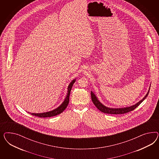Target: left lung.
<instances>
[{"instance_id": "left-lung-1", "label": "left lung", "mask_w": 159, "mask_h": 159, "mask_svg": "<svg viewBox=\"0 0 159 159\" xmlns=\"http://www.w3.org/2000/svg\"><path fill=\"white\" fill-rule=\"evenodd\" d=\"M150 89V86L149 90L147 93V94L139 102H138L137 103H136L133 106L126 107H122V108H110V107H106L103 104L101 103L100 100L98 99L97 97L96 96L94 93L93 91H91V96H92V101H93V104L101 112H102L104 113H106V114H122L127 113L129 111H133L138 106H139L140 104L142 103V102L144 101V99L148 96L149 93Z\"/></svg>"}]
</instances>
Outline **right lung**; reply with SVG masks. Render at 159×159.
Masks as SVG:
<instances>
[{
	"label": "right lung",
	"mask_w": 159,
	"mask_h": 159,
	"mask_svg": "<svg viewBox=\"0 0 159 159\" xmlns=\"http://www.w3.org/2000/svg\"><path fill=\"white\" fill-rule=\"evenodd\" d=\"M76 80V78L74 79L69 83V86L67 87V93L66 96L65 97L64 101H63L62 103L59 107H58L57 108L54 109L53 110H51V111L45 112H41V113H31V112H29V114H30L31 115L36 116H39V117H41V118L51 117V116H57L58 114L62 113L63 111L65 110V108L67 107V105L69 104L70 91L72 90L73 85L75 83Z\"/></svg>",
	"instance_id": "1"
}]
</instances>
